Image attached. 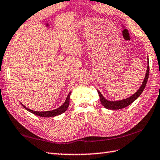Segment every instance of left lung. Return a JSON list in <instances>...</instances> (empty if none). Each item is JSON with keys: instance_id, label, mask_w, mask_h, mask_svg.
<instances>
[{"instance_id": "obj_1", "label": "left lung", "mask_w": 160, "mask_h": 160, "mask_svg": "<svg viewBox=\"0 0 160 160\" xmlns=\"http://www.w3.org/2000/svg\"><path fill=\"white\" fill-rule=\"evenodd\" d=\"M149 62V61H148ZM148 62V67H147V72H146V74H145V78L143 80V82H142V85L140 88L136 93H134L133 96H131V97L128 98L127 99H124V100H118V101H109V100H106L104 97H103L102 95L100 93V92L98 91V95L100 96V102H101L102 105L104 106L105 108L109 109V110H120V109L124 108L126 107H127L129 105H131L133 101L138 98L141 96V94L142 93L144 88L146 86V83L148 79V77H149V72H150V67H149V62Z\"/></svg>"}]
</instances>
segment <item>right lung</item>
<instances>
[{
	"label": "right lung",
	"mask_w": 160,
	"mask_h": 160,
	"mask_svg": "<svg viewBox=\"0 0 160 160\" xmlns=\"http://www.w3.org/2000/svg\"><path fill=\"white\" fill-rule=\"evenodd\" d=\"M70 94H71V92H69V93L67 96L65 102H64V104L62 105H61L60 108L58 109H55V110H50V111H46V112H37V111H34L32 110H30V109L27 108V107H25L24 105H23L22 104V105L23 106L24 108L26 109L27 111L30 112L33 114H36V115L39 116V117H55L58 115H60V114H62L63 112H64L67 110V108L69 107V98H70Z\"/></svg>",
	"instance_id": "1"
}]
</instances>
